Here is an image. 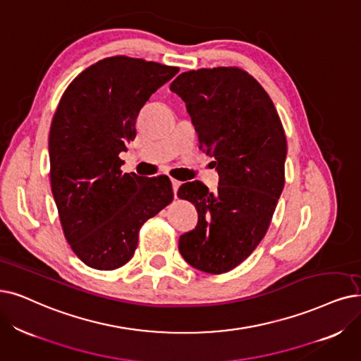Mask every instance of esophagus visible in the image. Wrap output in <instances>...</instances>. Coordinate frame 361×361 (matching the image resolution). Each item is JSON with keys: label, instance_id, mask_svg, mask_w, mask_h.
Instances as JSON below:
<instances>
[{"label": "esophagus", "instance_id": "obj_1", "mask_svg": "<svg viewBox=\"0 0 361 361\" xmlns=\"http://www.w3.org/2000/svg\"><path fill=\"white\" fill-rule=\"evenodd\" d=\"M171 186H173V194H175V197H176L178 195V190H179V186H180V182L176 180V179H171Z\"/></svg>", "mask_w": 361, "mask_h": 361}]
</instances>
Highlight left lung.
Segmentation results:
<instances>
[{
	"label": "left lung",
	"mask_w": 361,
	"mask_h": 361,
	"mask_svg": "<svg viewBox=\"0 0 361 361\" xmlns=\"http://www.w3.org/2000/svg\"><path fill=\"white\" fill-rule=\"evenodd\" d=\"M170 90L186 104L200 148L214 157L216 192L198 180L183 183L178 197L198 212V224L179 238L191 267L224 274L257 247L284 188L287 142L271 97L235 66L182 72Z\"/></svg>",
	"instance_id": "obj_1"
}]
</instances>
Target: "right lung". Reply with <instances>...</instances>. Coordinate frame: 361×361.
<instances>
[{
	"mask_svg": "<svg viewBox=\"0 0 361 361\" xmlns=\"http://www.w3.org/2000/svg\"><path fill=\"white\" fill-rule=\"evenodd\" d=\"M176 66L112 56L72 81L50 127V183L71 249L94 269L130 261L140 226L173 200L167 176L123 173L142 106Z\"/></svg>",
	"mask_w": 361,
	"mask_h": 361,
	"instance_id": "obj_1",
	"label": "right lung"
}]
</instances>
